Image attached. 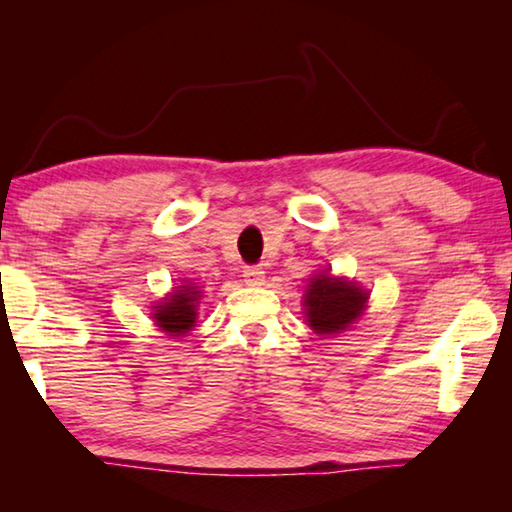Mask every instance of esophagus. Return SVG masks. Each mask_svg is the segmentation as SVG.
<instances>
[{
	"label": "esophagus",
	"mask_w": 512,
	"mask_h": 512,
	"mask_svg": "<svg viewBox=\"0 0 512 512\" xmlns=\"http://www.w3.org/2000/svg\"><path fill=\"white\" fill-rule=\"evenodd\" d=\"M264 277H266L264 271H262V268H257V266H248L244 271V282L248 284V287H262Z\"/></svg>",
	"instance_id": "obj_1"
}]
</instances>
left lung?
<instances>
[{"label":"left lung","instance_id":"left-lung-1","mask_svg":"<svg viewBox=\"0 0 512 512\" xmlns=\"http://www.w3.org/2000/svg\"><path fill=\"white\" fill-rule=\"evenodd\" d=\"M368 296L366 289H361L357 282H348L345 277L329 273L314 275L302 298L307 325L320 336L341 334L363 316Z\"/></svg>","mask_w":512,"mask_h":512}]
</instances>
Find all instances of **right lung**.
Instances as JSON below:
<instances>
[{
	"instance_id": "right-lung-1",
	"label": "right lung",
	"mask_w": 512,
	"mask_h": 512,
	"mask_svg": "<svg viewBox=\"0 0 512 512\" xmlns=\"http://www.w3.org/2000/svg\"><path fill=\"white\" fill-rule=\"evenodd\" d=\"M198 300H201V291L185 282L183 287L173 289L158 307H153L151 318L164 334L185 336L196 323Z\"/></svg>"
}]
</instances>
